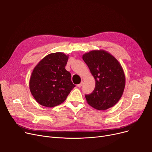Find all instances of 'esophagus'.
I'll return each mask as SVG.
<instances>
[{
  "mask_svg": "<svg viewBox=\"0 0 152 152\" xmlns=\"http://www.w3.org/2000/svg\"><path fill=\"white\" fill-rule=\"evenodd\" d=\"M82 86H83V81H82L80 84H79L77 85V86L78 87H81Z\"/></svg>",
  "mask_w": 152,
  "mask_h": 152,
  "instance_id": "34e87169",
  "label": "esophagus"
}]
</instances>
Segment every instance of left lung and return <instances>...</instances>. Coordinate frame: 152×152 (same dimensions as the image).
I'll use <instances>...</instances> for the list:
<instances>
[{
  "mask_svg": "<svg viewBox=\"0 0 152 152\" xmlns=\"http://www.w3.org/2000/svg\"><path fill=\"white\" fill-rule=\"evenodd\" d=\"M83 59L95 81L94 91L85 95L87 102L99 110H105L115 105L122 97L126 84L121 64L104 50L86 53Z\"/></svg>",
  "mask_w": 152,
  "mask_h": 152,
  "instance_id": "1",
  "label": "left lung"
}]
</instances>
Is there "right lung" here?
<instances>
[{
  "instance_id": "obj_1",
  "label": "right lung",
  "mask_w": 152,
  "mask_h": 152,
  "mask_svg": "<svg viewBox=\"0 0 152 152\" xmlns=\"http://www.w3.org/2000/svg\"><path fill=\"white\" fill-rule=\"evenodd\" d=\"M68 57L62 52L50 53L34 67L29 89L40 105L52 108L61 104L75 87L70 73L65 69Z\"/></svg>"
}]
</instances>
